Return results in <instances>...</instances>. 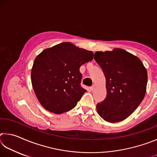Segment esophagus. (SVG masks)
<instances>
[{"label": "esophagus", "instance_id": "obj_1", "mask_svg": "<svg viewBox=\"0 0 157 157\" xmlns=\"http://www.w3.org/2000/svg\"><path fill=\"white\" fill-rule=\"evenodd\" d=\"M95 89V84H94L93 85V86L91 87V91H94V90Z\"/></svg>", "mask_w": 157, "mask_h": 157}]
</instances>
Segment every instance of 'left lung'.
<instances>
[{"mask_svg":"<svg viewBox=\"0 0 157 157\" xmlns=\"http://www.w3.org/2000/svg\"><path fill=\"white\" fill-rule=\"evenodd\" d=\"M94 59L104 73L107 88L106 98L97 104L98 113L109 123L123 121L144 98L146 68L139 58L121 48L96 52Z\"/></svg>","mask_w":157,"mask_h":157,"instance_id":"left-lung-1","label":"left lung"}]
</instances>
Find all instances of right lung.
Segmentation results:
<instances>
[{
	"label": "right lung",
	"mask_w": 157,
	"mask_h": 157,
	"mask_svg": "<svg viewBox=\"0 0 157 157\" xmlns=\"http://www.w3.org/2000/svg\"><path fill=\"white\" fill-rule=\"evenodd\" d=\"M93 59L92 51L67 42L44 50L36 57L31 81L44 109L60 114L75 107L86 91L81 86L79 68Z\"/></svg>",
	"instance_id": "right-lung-1"
}]
</instances>
